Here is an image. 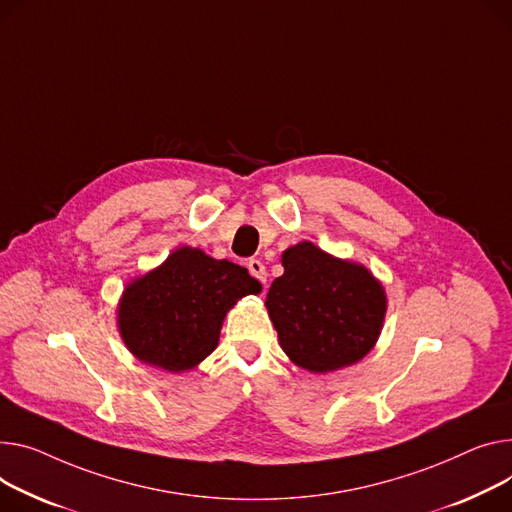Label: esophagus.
Wrapping results in <instances>:
<instances>
[{
  "instance_id": "34e87169",
  "label": "esophagus",
  "mask_w": 512,
  "mask_h": 512,
  "mask_svg": "<svg viewBox=\"0 0 512 512\" xmlns=\"http://www.w3.org/2000/svg\"><path fill=\"white\" fill-rule=\"evenodd\" d=\"M247 267H249V271H251V276H253V278H257L261 284H265V282H267V271H265V265H263L259 259H249Z\"/></svg>"
}]
</instances>
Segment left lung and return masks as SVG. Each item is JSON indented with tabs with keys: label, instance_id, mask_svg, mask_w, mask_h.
<instances>
[{
	"label": "left lung",
	"instance_id": "1",
	"mask_svg": "<svg viewBox=\"0 0 512 512\" xmlns=\"http://www.w3.org/2000/svg\"><path fill=\"white\" fill-rule=\"evenodd\" d=\"M284 276L267 294V311L290 360L329 372L370 352L383 327V286L362 265L335 259L313 243L282 255Z\"/></svg>",
	"mask_w": 512,
	"mask_h": 512
}]
</instances>
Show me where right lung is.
Wrapping results in <instances>:
<instances>
[{
  "label": "right lung",
  "mask_w": 512,
  "mask_h": 512,
  "mask_svg": "<svg viewBox=\"0 0 512 512\" xmlns=\"http://www.w3.org/2000/svg\"><path fill=\"white\" fill-rule=\"evenodd\" d=\"M261 284L232 261L183 247L158 269L125 288L119 329L129 352L168 372H183L210 356L226 311Z\"/></svg>",
  "instance_id": "1"
}]
</instances>
